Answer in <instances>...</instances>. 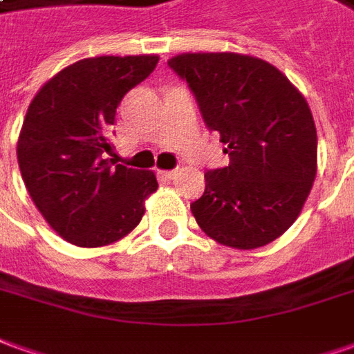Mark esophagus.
<instances>
[{
	"instance_id": "esophagus-1",
	"label": "esophagus",
	"mask_w": 354,
	"mask_h": 354,
	"mask_svg": "<svg viewBox=\"0 0 354 354\" xmlns=\"http://www.w3.org/2000/svg\"><path fill=\"white\" fill-rule=\"evenodd\" d=\"M177 169H171V171H158V175L160 177H163V179H167V181H171V179H175L177 177Z\"/></svg>"
}]
</instances>
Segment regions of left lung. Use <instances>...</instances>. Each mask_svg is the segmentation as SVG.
<instances>
[{"label": "left lung", "mask_w": 354, "mask_h": 354, "mask_svg": "<svg viewBox=\"0 0 354 354\" xmlns=\"http://www.w3.org/2000/svg\"><path fill=\"white\" fill-rule=\"evenodd\" d=\"M167 65L187 80L229 153L227 167L204 173V194L191 204L196 223L216 243L241 250L281 237L318 169L316 125L304 96L252 55L179 53Z\"/></svg>", "instance_id": "1"}]
</instances>
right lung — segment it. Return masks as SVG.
Wrapping results in <instances>:
<instances>
[{"instance_id": "add662e5", "label": "right lung", "mask_w": 354, "mask_h": 354, "mask_svg": "<svg viewBox=\"0 0 354 354\" xmlns=\"http://www.w3.org/2000/svg\"><path fill=\"white\" fill-rule=\"evenodd\" d=\"M158 55H100L53 75L28 106L17 142L26 191L71 245L106 247L127 237L158 191L153 171L106 158L115 109L156 69Z\"/></svg>"}]
</instances>
